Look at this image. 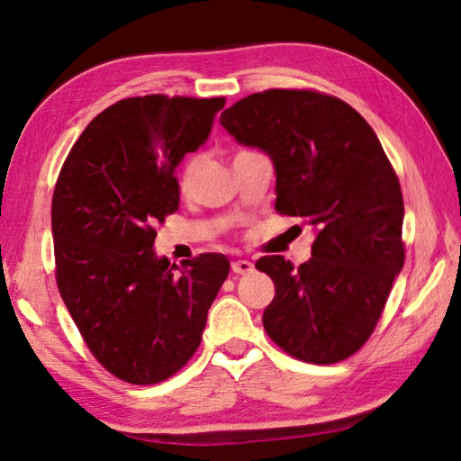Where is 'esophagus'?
Returning <instances> with one entry per match:
<instances>
[{"mask_svg":"<svg viewBox=\"0 0 461 461\" xmlns=\"http://www.w3.org/2000/svg\"><path fill=\"white\" fill-rule=\"evenodd\" d=\"M231 272L233 274H240V276L249 274V272H254V264L249 262V259H233V262H231Z\"/></svg>","mask_w":461,"mask_h":461,"instance_id":"34e87169","label":"esophagus"}]
</instances>
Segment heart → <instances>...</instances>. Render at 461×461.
<instances>
[{"label":"heart","instance_id":"heart-1","mask_svg":"<svg viewBox=\"0 0 461 461\" xmlns=\"http://www.w3.org/2000/svg\"><path fill=\"white\" fill-rule=\"evenodd\" d=\"M197 163H199L197 158H189L187 161L185 169H183V173H181V189L189 187V183H191V179H194V173L197 169Z\"/></svg>","mask_w":461,"mask_h":461}]
</instances>
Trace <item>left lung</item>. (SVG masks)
Listing matches in <instances>:
<instances>
[{
	"label": "left lung",
	"mask_w": 461,
	"mask_h": 461,
	"mask_svg": "<svg viewBox=\"0 0 461 461\" xmlns=\"http://www.w3.org/2000/svg\"><path fill=\"white\" fill-rule=\"evenodd\" d=\"M240 145L272 158L276 212L314 230L298 267L264 256L276 294L264 329L300 361L348 358L375 330L405 262L403 195L387 155L353 106L312 90H266L220 116Z\"/></svg>",
	"instance_id": "8db88e82"
}]
</instances>
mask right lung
Here are the masks:
<instances>
[{
  "label": "right lung",
  "instance_id": "add662e5",
  "mask_svg": "<svg viewBox=\"0 0 461 461\" xmlns=\"http://www.w3.org/2000/svg\"><path fill=\"white\" fill-rule=\"evenodd\" d=\"M223 104L119 100L92 119L58 177V290L92 355L127 383H161L195 355L230 274L223 254H202L177 273L153 249V225L179 209L175 169L205 143Z\"/></svg>",
  "mask_w": 461,
  "mask_h": 461
}]
</instances>
